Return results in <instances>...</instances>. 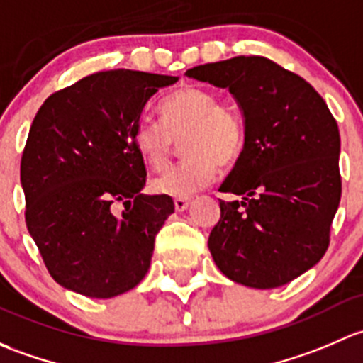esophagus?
I'll return each instance as SVG.
<instances>
[{"mask_svg": "<svg viewBox=\"0 0 363 363\" xmlns=\"http://www.w3.org/2000/svg\"><path fill=\"white\" fill-rule=\"evenodd\" d=\"M189 204L190 199H186V197H177V199H174V209H177V211H185V209L189 208Z\"/></svg>", "mask_w": 363, "mask_h": 363, "instance_id": "obj_1", "label": "esophagus"}]
</instances>
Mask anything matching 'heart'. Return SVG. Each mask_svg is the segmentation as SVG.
<instances>
[{
    "mask_svg": "<svg viewBox=\"0 0 363 363\" xmlns=\"http://www.w3.org/2000/svg\"><path fill=\"white\" fill-rule=\"evenodd\" d=\"M162 121L141 117L133 141L150 169L169 164L177 143L183 141L186 159L154 180V190L173 197H189L215 180L218 164L230 166L245 148V122L234 104L203 87L185 85L171 92L159 106Z\"/></svg>",
    "mask_w": 363,
    "mask_h": 363,
    "instance_id": "heart-1",
    "label": "heart"
}]
</instances>
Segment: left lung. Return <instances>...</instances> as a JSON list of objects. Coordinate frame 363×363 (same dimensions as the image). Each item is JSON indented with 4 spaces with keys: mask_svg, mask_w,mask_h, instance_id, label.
I'll use <instances>...</instances> for the list:
<instances>
[{
    "mask_svg": "<svg viewBox=\"0 0 363 363\" xmlns=\"http://www.w3.org/2000/svg\"><path fill=\"white\" fill-rule=\"evenodd\" d=\"M186 77L229 89L245 115V148L208 239L216 267L252 289H276L316 265L341 201V138L323 98L260 55L201 65Z\"/></svg>",
    "mask_w": 363,
    "mask_h": 363,
    "instance_id": "left-lung-1",
    "label": "left lung"
}]
</instances>
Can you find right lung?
I'll return each mask as SVG.
<instances>
[{"mask_svg": "<svg viewBox=\"0 0 363 363\" xmlns=\"http://www.w3.org/2000/svg\"><path fill=\"white\" fill-rule=\"evenodd\" d=\"M177 80L99 71L48 96L36 113L21 160L26 225L65 289L110 298L148 272L174 204L141 194L147 169L133 133L147 101Z\"/></svg>", "mask_w": 363, "mask_h": 363, "instance_id": "1", "label": "right lung"}]
</instances>
